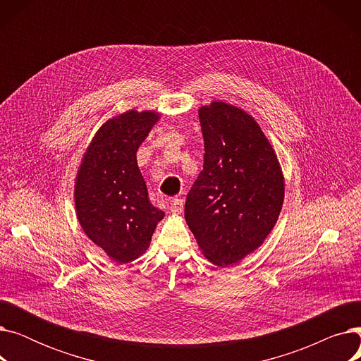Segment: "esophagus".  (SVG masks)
Returning a JSON list of instances; mask_svg holds the SVG:
<instances>
[{"label": "esophagus", "instance_id": "34e87169", "mask_svg": "<svg viewBox=\"0 0 361 361\" xmlns=\"http://www.w3.org/2000/svg\"><path fill=\"white\" fill-rule=\"evenodd\" d=\"M169 209H171V212H173L174 215H180L183 212V209H184L183 199L176 197V199L171 200V207H169Z\"/></svg>", "mask_w": 361, "mask_h": 361}]
</instances>
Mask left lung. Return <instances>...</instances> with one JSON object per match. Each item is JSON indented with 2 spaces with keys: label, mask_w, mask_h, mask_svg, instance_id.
I'll return each mask as SVG.
<instances>
[{
  "label": "left lung",
  "mask_w": 361,
  "mask_h": 361,
  "mask_svg": "<svg viewBox=\"0 0 361 361\" xmlns=\"http://www.w3.org/2000/svg\"><path fill=\"white\" fill-rule=\"evenodd\" d=\"M203 169L184 216L203 255L218 267L240 262L272 231L283 202L275 152L247 112L225 102L199 109Z\"/></svg>",
  "instance_id": "left-lung-1"
}]
</instances>
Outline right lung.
<instances>
[{"instance_id":"right-lung-1","label":"right lung","mask_w":361,"mask_h":361,"mask_svg":"<svg viewBox=\"0 0 361 361\" xmlns=\"http://www.w3.org/2000/svg\"><path fill=\"white\" fill-rule=\"evenodd\" d=\"M159 114L135 109L108 120L83 157L74 202L86 235L118 263L137 259L149 247L164 218L149 202L136 152Z\"/></svg>"}]
</instances>
